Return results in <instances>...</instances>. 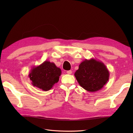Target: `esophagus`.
I'll use <instances>...</instances> for the list:
<instances>
[{
    "label": "esophagus",
    "instance_id": "34e87169",
    "mask_svg": "<svg viewBox=\"0 0 133 133\" xmlns=\"http://www.w3.org/2000/svg\"><path fill=\"white\" fill-rule=\"evenodd\" d=\"M67 73L68 74H72V71H71V70H69V71H67Z\"/></svg>",
    "mask_w": 133,
    "mask_h": 133
}]
</instances>
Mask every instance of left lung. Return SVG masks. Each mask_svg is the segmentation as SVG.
Wrapping results in <instances>:
<instances>
[{
	"label": "left lung",
	"instance_id": "left-lung-1",
	"mask_svg": "<svg viewBox=\"0 0 133 133\" xmlns=\"http://www.w3.org/2000/svg\"><path fill=\"white\" fill-rule=\"evenodd\" d=\"M110 73L104 64L91 58L82 62L74 75L79 85L90 92L100 90L109 81Z\"/></svg>",
	"mask_w": 133,
	"mask_h": 133
}]
</instances>
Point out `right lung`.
I'll return each mask as SVG.
<instances>
[{
    "label": "right lung",
    "mask_w": 133,
    "mask_h": 133,
    "mask_svg": "<svg viewBox=\"0 0 133 133\" xmlns=\"http://www.w3.org/2000/svg\"><path fill=\"white\" fill-rule=\"evenodd\" d=\"M61 74V69L54 63L46 61L38 66H34L29 77L34 86L46 91L58 82Z\"/></svg>",
    "instance_id": "add662e5"
}]
</instances>
